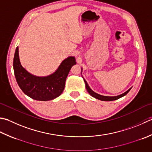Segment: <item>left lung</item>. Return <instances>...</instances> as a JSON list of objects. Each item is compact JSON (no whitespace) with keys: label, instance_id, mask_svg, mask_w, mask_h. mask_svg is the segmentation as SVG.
Here are the masks:
<instances>
[{"label":"left lung","instance_id":"1","mask_svg":"<svg viewBox=\"0 0 152 152\" xmlns=\"http://www.w3.org/2000/svg\"><path fill=\"white\" fill-rule=\"evenodd\" d=\"M82 78H83V77H82ZM83 79H84V82H85V84H86V90H87L88 93L90 94L92 97L96 98V99H97L99 100H102V101H105V102H109V101H114V100H117L118 99H119V98L123 97L124 96H126V95L128 93H129V91L130 90V89L132 88H130L129 90H128L124 92V93L122 94L121 95H118V96H102V95L98 94L96 93L95 91H94L90 88V86H88L87 82L86 81V80L84 78H83Z\"/></svg>","mask_w":152,"mask_h":152}]
</instances>
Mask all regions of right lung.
Listing matches in <instances>:
<instances>
[{"mask_svg":"<svg viewBox=\"0 0 152 152\" xmlns=\"http://www.w3.org/2000/svg\"><path fill=\"white\" fill-rule=\"evenodd\" d=\"M76 64L74 56L62 61L55 72L47 76H37L28 72L20 63L18 47L15 51L13 67L18 84L26 96L37 101H49L62 93L65 82L72 66Z\"/></svg>","mask_w":152,"mask_h":152,"instance_id":"right-lung-1","label":"right lung"}]
</instances>
